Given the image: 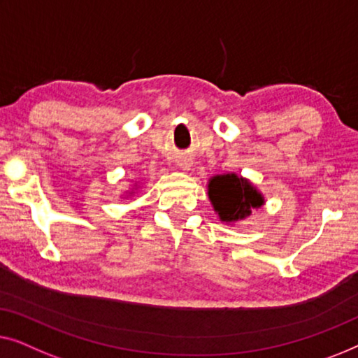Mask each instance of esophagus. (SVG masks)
Wrapping results in <instances>:
<instances>
[{"mask_svg": "<svg viewBox=\"0 0 358 358\" xmlns=\"http://www.w3.org/2000/svg\"><path fill=\"white\" fill-rule=\"evenodd\" d=\"M183 169H189V164H185V165H183Z\"/></svg>", "mask_w": 358, "mask_h": 358, "instance_id": "34e87169", "label": "esophagus"}]
</instances>
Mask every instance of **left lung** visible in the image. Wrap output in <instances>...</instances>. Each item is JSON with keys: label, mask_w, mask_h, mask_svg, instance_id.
<instances>
[{"label": "left lung", "mask_w": 358, "mask_h": 358, "mask_svg": "<svg viewBox=\"0 0 358 358\" xmlns=\"http://www.w3.org/2000/svg\"><path fill=\"white\" fill-rule=\"evenodd\" d=\"M208 194L222 222L235 224L250 217L251 210L264 204V196L246 178L235 173L215 175L209 180Z\"/></svg>", "instance_id": "1"}]
</instances>
